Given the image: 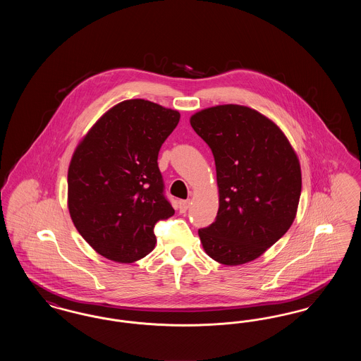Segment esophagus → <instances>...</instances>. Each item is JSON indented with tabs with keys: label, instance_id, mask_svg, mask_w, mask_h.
Masks as SVG:
<instances>
[{
	"label": "esophagus",
	"instance_id": "obj_1",
	"mask_svg": "<svg viewBox=\"0 0 361 361\" xmlns=\"http://www.w3.org/2000/svg\"><path fill=\"white\" fill-rule=\"evenodd\" d=\"M189 208V200H180L178 202V209L181 214H185Z\"/></svg>",
	"mask_w": 361,
	"mask_h": 361
}]
</instances>
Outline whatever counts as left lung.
Listing matches in <instances>:
<instances>
[{
	"mask_svg": "<svg viewBox=\"0 0 361 361\" xmlns=\"http://www.w3.org/2000/svg\"><path fill=\"white\" fill-rule=\"evenodd\" d=\"M216 166L219 209L199 230L207 255L224 265L259 257L291 227L302 190L298 157L274 121L242 105H218L190 118Z\"/></svg>",
	"mask_w": 361,
	"mask_h": 361,
	"instance_id": "obj_1",
	"label": "left lung"
}]
</instances>
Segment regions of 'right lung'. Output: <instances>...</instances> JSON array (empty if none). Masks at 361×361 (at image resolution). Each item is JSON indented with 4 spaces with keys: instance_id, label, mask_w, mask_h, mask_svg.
Masks as SVG:
<instances>
[{
    "instance_id": "right-lung-1",
    "label": "right lung",
    "mask_w": 361,
    "mask_h": 361,
    "mask_svg": "<svg viewBox=\"0 0 361 361\" xmlns=\"http://www.w3.org/2000/svg\"><path fill=\"white\" fill-rule=\"evenodd\" d=\"M177 111L135 99L109 109L75 149L68 173L69 211L82 238L116 262L154 249V227L174 214L158 153Z\"/></svg>"
}]
</instances>
